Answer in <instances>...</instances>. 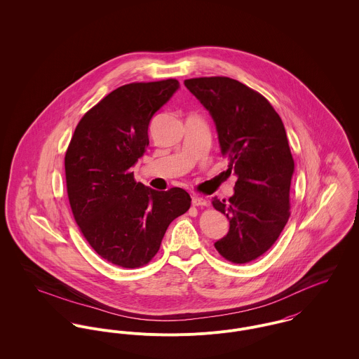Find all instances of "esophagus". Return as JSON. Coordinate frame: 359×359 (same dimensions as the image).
Returning <instances> with one entry per match:
<instances>
[{"label":"esophagus","instance_id":"obj_1","mask_svg":"<svg viewBox=\"0 0 359 359\" xmlns=\"http://www.w3.org/2000/svg\"><path fill=\"white\" fill-rule=\"evenodd\" d=\"M191 204L196 207H204L208 204V201L204 197H198V196H193L191 197Z\"/></svg>","mask_w":359,"mask_h":359}]
</instances>
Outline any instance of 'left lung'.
Here are the masks:
<instances>
[{
	"label": "left lung",
	"instance_id": "obj_1",
	"mask_svg": "<svg viewBox=\"0 0 359 359\" xmlns=\"http://www.w3.org/2000/svg\"><path fill=\"white\" fill-rule=\"evenodd\" d=\"M184 84L212 117L222 156L237 175L229 200L212 198L230 222L216 250L231 263H249L275 243L290 216L294 161L285 125L263 95L234 79L198 77Z\"/></svg>",
	"mask_w": 359,
	"mask_h": 359
}]
</instances>
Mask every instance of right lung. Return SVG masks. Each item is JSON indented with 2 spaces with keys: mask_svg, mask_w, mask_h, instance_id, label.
<instances>
[{
  "mask_svg": "<svg viewBox=\"0 0 359 359\" xmlns=\"http://www.w3.org/2000/svg\"><path fill=\"white\" fill-rule=\"evenodd\" d=\"M178 88L168 79L114 90L77 123L65 155L76 223L100 257L122 268L148 263L168 224L191 207L188 191L151 189L136 182L130 170L149 144L154 114Z\"/></svg>",
  "mask_w": 359,
  "mask_h": 359,
  "instance_id": "1",
  "label": "right lung"
}]
</instances>
